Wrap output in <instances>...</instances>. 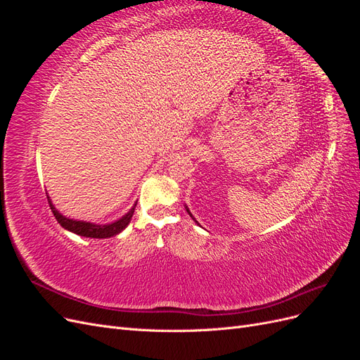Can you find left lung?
<instances>
[{"instance_id":"1","label":"left lung","mask_w":360,"mask_h":360,"mask_svg":"<svg viewBox=\"0 0 360 360\" xmlns=\"http://www.w3.org/2000/svg\"><path fill=\"white\" fill-rule=\"evenodd\" d=\"M184 209H186V212H188V213H189V216H191V217H192V219H193V221H195V222H197V224H198V221H197V219H195V217H193V216H192V213H191V210H189V209H188V205H184Z\"/></svg>"}]
</instances>
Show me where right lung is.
I'll list each match as a JSON object with an SVG mask.
<instances>
[{
  "label": "right lung",
  "mask_w": 360,
  "mask_h": 360,
  "mask_svg": "<svg viewBox=\"0 0 360 360\" xmlns=\"http://www.w3.org/2000/svg\"><path fill=\"white\" fill-rule=\"evenodd\" d=\"M48 202L51 210L56 216V219L58 221V224L64 228V230L72 231L78 236L82 237H90V238H110L114 237L117 234L122 233L124 228L130 224V219H132L134 212L136 204H134L132 209H130L126 214H123L120 219L111 222V224H93V222H86V221H78V219H70V217H66L64 214H61L56 205L52 204L49 195H48Z\"/></svg>",
  "instance_id": "1"
}]
</instances>
